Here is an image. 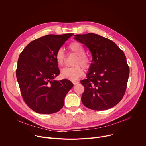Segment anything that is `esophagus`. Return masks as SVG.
Returning a JSON list of instances; mask_svg holds the SVG:
<instances>
[{"mask_svg": "<svg viewBox=\"0 0 146 146\" xmlns=\"http://www.w3.org/2000/svg\"><path fill=\"white\" fill-rule=\"evenodd\" d=\"M72 82H73L74 85H76V84H78V83H79V82L77 81H73Z\"/></svg>", "mask_w": 146, "mask_h": 146, "instance_id": "34e87169", "label": "esophagus"}]
</instances>
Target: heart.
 Returning a JSON list of instances; mask_svg holds the SVG:
<instances>
[{
  "label": "heart",
  "mask_w": 146,
  "mask_h": 146,
  "mask_svg": "<svg viewBox=\"0 0 146 146\" xmlns=\"http://www.w3.org/2000/svg\"><path fill=\"white\" fill-rule=\"evenodd\" d=\"M69 49L74 54L77 55L75 59L73 67H66L61 70V76L71 80H75L80 78L84 73V69L81 65L85 69H87L90 65V60L89 57L85 54V49L80 43L73 42L69 46ZM55 60L59 66L64 65L65 60V55L62 48L57 50L55 55ZM80 64V66L79 65Z\"/></svg>",
  "instance_id": "1"
}]
</instances>
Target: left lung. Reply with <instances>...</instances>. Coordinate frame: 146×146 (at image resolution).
I'll return each instance as SVG.
<instances>
[{
	"label": "left lung",
	"mask_w": 146,
	"mask_h": 146,
	"mask_svg": "<svg viewBox=\"0 0 146 146\" xmlns=\"http://www.w3.org/2000/svg\"><path fill=\"white\" fill-rule=\"evenodd\" d=\"M74 38L91 51L92 59L81 101L93 110H105L115 106L127 89L129 68L123 52L113 41L95 33L76 35Z\"/></svg>",
	"instance_id": "8db88e82"
}]
</instances>
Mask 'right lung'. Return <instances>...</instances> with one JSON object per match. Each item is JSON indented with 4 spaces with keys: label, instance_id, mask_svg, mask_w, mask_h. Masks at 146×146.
Here are the masks:
<instances>
[{
    "label": "right lung",
    "instance_id": "right-lung-1",
    "mask_svg": "<svg viewBox=\"0 0 146 146\" xmlns=\"http://www.w3.org/2000/svg\"><path fill=\"white\" fill-rule=\"evenodd\" d=\"M73 35L41 37L31 41L19 55L16 76L21 93L27 105L37 113L59 111L73 86L69 80H54L60 74L55 54Z\"/></svg>",
    "mask_w": 146,
    "mask_h": 146
}]
</instances>
